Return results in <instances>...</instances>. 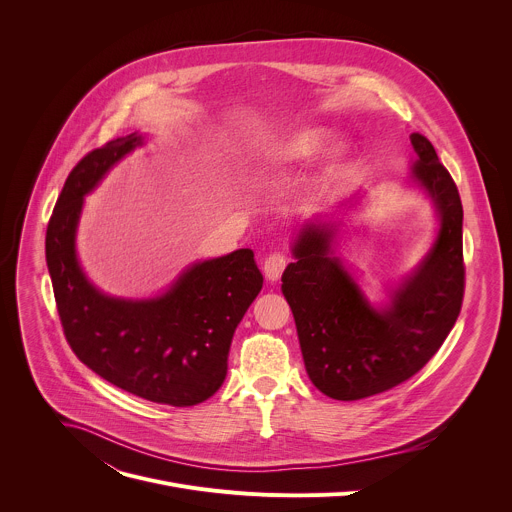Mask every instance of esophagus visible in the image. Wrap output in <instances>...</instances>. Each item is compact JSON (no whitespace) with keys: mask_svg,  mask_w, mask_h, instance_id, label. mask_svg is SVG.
I'll list each match as a JSON object with an SVG mask.
<instances>
[{"mask_svg":"<svg viewBox=\"0 0 512 512\" xmlns=\"http://www.w3.org/2000/svg\"><path fill=\"white\" fill-rule=\"evenodd\" d=\"M285 267H287V257L283 253H279V251L269 253L265 257V261H263V271H265V277L269 281H277Z\"/></svg>","mask_w":512,"mask_h":512,"instance_id":"34e87169","label":"esophagus"}]
</instances>
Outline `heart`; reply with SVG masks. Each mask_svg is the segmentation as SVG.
I'll list each match as a JSON object with an SVG mask.
<instances>
[{
    "label": "heart",
    "mask_w": 512,
    "mask_h": 512,
    "mask_svg": "<svg viewBox=\"0 0 512 512\" xmlns=\"http://www.w3.org/2000/svg\"><path fill=\"white\" fill-rule=\"evenodd\" d=\"M326 141L324 131L320 129H298L289 131L285 135H279L263 145L259 152V164L265 168H279L287 164H298L314 158ZM344 154L340 150H334L330 156V162L336 166L340 164Z\"/></svg>",
    "instance_id": "obj_1"
}]
</instances>
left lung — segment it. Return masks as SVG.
Segmentation results:
<instances>
[{"mask_svg": "<svg viewBox=\"0 0 512 512\" xmlns=\"http://www.w3.org/2000/svg\"><path fill=\"white\" fill-rule=\"evenodd\" d=\"M417 160L411 180L433 200L440 233L425 259L375 310L332 255L334 229L306 225L294 243L296 263L281 275L294 312L310 381L338 401L385 393L419 373L454 328L464 300L462 200L427 137L411 133Z\"/></svg>", "mask_w": 512, "mask_h": 512, "instance_id": "8db88e82", "label": "left lung"}]
</instances>
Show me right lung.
<instances>
[{
  "mask_svg": "<svg viewBox=\"0 0 512 512\" xmlns=\"http://www.w3.org/2000/svg\"><path fill=\"white\" fill-rule=\"evenodd\" d=\"M131 133L89 152L68 174L46 229V265L72 352L111 385L154 403L190 407L221 389L233 334L263 287L251 249L194 263L164 296L109 298L89 283L75 235L83 198L131 150Z\"/></svg>",
  "mask_w": 512,
  "mask_h": 512,
  "instance_id": "1",
  "label": "right lung"
}]
</instances>
